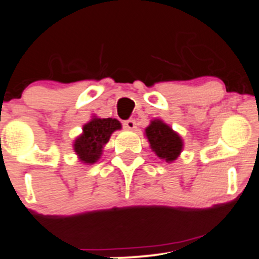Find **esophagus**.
<instances>
[{
	"instance_id": "1",
	"label": "esophagus",
	"mask_w": 259,
	"mask_h": 259,
	"mask_svg": "<svg viewBox=\"0 0 259 259\" xmlns=\"http://www.w3.org/2000/svg\"><path fill=\"white\" fill-rule=\"evenodd\" d=\"M123 127H124V128L130 130V131H135L136 128H137L135 119H128V121L123 122Z\"/></svg>"
}]
</instances>
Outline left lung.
<instances>
[{"mask_svg":"<svg viewBox=\"0 0 259 259\" xmlns=\"http://www.w3.org/2000/svg\"><path fill=\"white\" fill-rule=\"evenodd\" d=\"M151 150L166 162H172L180 156L184 142L178 132L161 119H153L145 130Z\"/></svg>","mask_w":259,"mask_h":259,"instance_id":"8db88e82","label":"left lung"}]
</instances>
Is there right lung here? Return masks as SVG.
Wrapping results in <instances>:
<instances>
[{
  "instance_id": "obj_1",
  "label": "right lung",
  "mask_w": 259,
  "mask_h": 259,
  "mask_svg": "<svg viewBox=\"0 0 259 259\" xmlns=\"http://www.w3.org/2000/svg\"><path fill=\"white\" fill-rule=\"evenodd\" d=\"M121 123L116 118H97L93 117L83 126V133L74 141V151L84 163H96L103 152V147L111 135L121 130Z\"/></svg>"
}]
</instances>
